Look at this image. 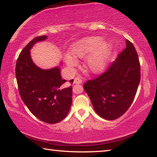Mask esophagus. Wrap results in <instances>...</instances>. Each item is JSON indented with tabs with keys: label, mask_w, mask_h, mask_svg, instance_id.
Segmentation results:
<instances>
[{
	"label": "esophagus",
	"mask_w": 157,
	"mask_h": 157,
	"mask_svg": "<svg viewBox=\"0 0 157 157\" xmlns=\"http://www.w3.org/2000/svg\"><path fill=\"white\" fill-rule=\"evenodd\" d=\"M82 79L78 78V77H77L75 79H74V81H73V84H82Z\"/></svg>",
	"instance_id": "1"
}]
</instances>
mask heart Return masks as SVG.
I'll list each match as a JSON object with an SVG mask.
<instances>
[{"label":"heart","mask_w":157,"mask_h":157,"mask_svg":"<svg viewBox=\"0 0 157 157\" xmlns=\"http://www.w3.org/2000/svg\"><path fill=\"white\" fill-rule=\"evenodd\" d=\"M112 52V45L109 41H103L101 36H89L80 39L73 45L71 49V55L66 57V63L69 67L76 65L73 58H84L85 68L92 73L102 72L107 67Z\"/></svg>","instance_id":"b5f03b06"}]
</instances>
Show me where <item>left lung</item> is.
Returning <instances> with one entry per match:
<instances>
[{
	"instance_id": "left-lung-1",
	"label": "left lung",
	"mask_w": 157,
	"mask_h": 157,
	"mask_svg": "<svg viewBox=\"0 0 157 157\" xmlns=\"http://www.w3.org/2000/svg\"><path fill=\"white\" fill-rule=\"evenodd\" d=\"M125 41L126 48L109 68L84 84L95 112L106 120H115L126 112L140 82L139 57L134 45Z\"/></svg>"
}]
</instances>
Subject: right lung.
Here are the masks:
<instances>
[{
  "instance_id": "1",
  "label": "right lung",
  "mask_w": 157,
  "mask_h": 157,
  "mask_svg": "<svg viewBox=\"0 0 157 157\" xmlns=\"http://www.w3.org/2000/svg\"><path fill=\"white\" fill-rule=\"evenodd\" d=\"M47 38L37 36L23 49L16 64V78L21 99L31 113L41 121L55 124L62 121L70 110L72 86L66 88L63 85L66 80L62 78L59 66L42 69L32 59V48Z\"/></svg>"
}]
</instances>
